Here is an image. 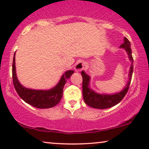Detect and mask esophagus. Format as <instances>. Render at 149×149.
Returning a JSON list of instances; mask_svg holds the SVG:
<instances>
[{
	"mask_svg": "<svg viewBox=\"0 0 149 149\" xmlns=\"http://www.w3.org/2000/svg\"><path fill=\"white\" fill-rule=\"evenodd\" d=\"M84 64L85 63L82 60H80V61H78L76 63V64H75V66H74V70L76 72H80L84 68Z\"/></svg>",
	"mask_w": 149,
	"mask_h": 149,
	"instance_id": "1",
	"label": "esophagus"
}]
</instances>
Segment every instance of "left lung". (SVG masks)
I'll return each instance as SVG.
<instances>
[{
    "mask_svg": "<svg viewBox=\"0 0 149 149\" xmlns=\"http://www.w3.org/2000/svg\"><path fill=\"white\" fill-rule=\"evenodd\" d=\"M120 48L124 49L127 52L128 58L131 62V66L130 68L129 74H128V81L126 83V86L119 92H117L112 94L107 93H98L90 88L91 77L85 72V71L81 72L83 77V96L85 104L90 107L98 109H106L113 107L114 106L119 103L127 93L129 89L130 83H131L132 73L134 68V60L132 55L131 44L129 40L126 37H124V42L119 47Z\"/></svg>",
    "mask_w": 149,
    "mask_h": 149,
    "instance_id": "1",
    "label": "left lung"
}]
</instances>
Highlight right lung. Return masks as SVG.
Wrapping results in <instances>:
<instances>
[{"label": "right lung", "instance_id": "add662e5", "mask_svg": "<svg viewBox=\"0 0 149 149\" xmlns=\"http://www.w3.org/2000/svg\"><path fill=\"white\" fill-rule=\"evenodd\" d=\"M15 53L13 56L12 75L13 82L17 94L26 103L38 109H49L54 107L60 102L63 95V89L67 79L71 77L74 71L67 70L62 74L56 86L47 90L26 88L19 83L15 70Z\"/></svg>", "mask_w": 149, "mask_h": 149}]
</instances>
